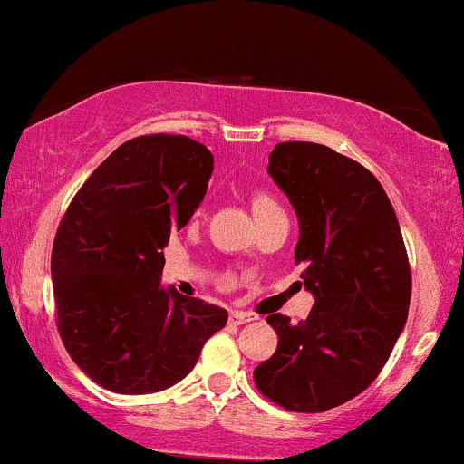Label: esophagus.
I'll use <instances>...</instances> for the list:
<instances>
[{"label": "esophagus", "instance_id": "esophagus-1", "mask_svg": "<svg viewBox=\"0 0 464 464\" xmlns=\"http://www.w3.org/2000/svg\"><path fill=\"white\" fill-rule=\"evenodd\" d=\"M253 321H257V316L250 312L236 310V312L228 314V323H233V324H244V323H253Z\"/></svg>", "mask_w": 464, "mask_h": 464}]
</instances>
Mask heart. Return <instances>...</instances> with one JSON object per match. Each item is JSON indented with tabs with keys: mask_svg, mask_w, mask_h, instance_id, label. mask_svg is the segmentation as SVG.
I'll use <instances>...</instances> for the list:
<instances>
[{
	"mask_svg": "<svg viewBox=\"0 0 464 464\" xmlns=\"http://www.w3.org/2000/svg\"><path fill=\"white\" fill-rule=\"evenodd\" d=\"M276 207L279 205H276V200L273 198V196L264 194V191H257V194L250 196V209H253L255 218L266 214V211H270V209H276Z\"/></svg>",
	"mask_w": 464,
	"mask_h": 464,
	"instance_id": "b5f03b06",
	"label": "heart"
}]
</instances>
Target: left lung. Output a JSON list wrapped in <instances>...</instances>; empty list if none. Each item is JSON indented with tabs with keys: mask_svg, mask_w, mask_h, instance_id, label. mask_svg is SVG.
<instances>
[{
	"mask_svg": "<svg viewBox=\"0 0 464 464\" xmlns=\"http://www.w3.org/2000/svg\"><path fill=\"white\" fill-rule=\"evenodd\" d=\"M270 177L299 216L295 262L314 295L305 321L266 316L276 351L257 391L292 412H324L366 391L408 318L412 275L395 209L364 165L312 141L276 143Z\"/></svg>",
	"mask_w": 464,
	"mask_h": 464,
	"instance_id": "obj_1",
	"label": "left lung"
}]
</instances>
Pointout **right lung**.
I'll use <instances>...</instances> for the list:
<instances>
[{"mask_svg":"<svg viewBox=\"0 0 464 464\" xmlns=\"http://www.w3.org/2000/svg\"><path fill=\"white\" fill-rule=\"evenodd\" d=\"M211 172L202 143L141 135L111 152L69 202L52 248L56 329L106 391L177 384L227 324L225 307L161 287V250L205 198Z\"/></svg>","mask_w":464,"mask_h":464,"instance_id":"add662e5","label":"right lung"}]
</instances>
